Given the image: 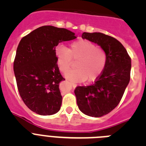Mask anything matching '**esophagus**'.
I'll return each mask as SVG.
<instances>
[{
    "label": "esophagus",
    "mask_w": 146,
    "mask_h": 146,
    "mask_svg": "<svg viewBox=\"0 0 146 146\" xmlns=\"http://www.w3.org/2000/svg\"><path fill=\"white\" fill-rule=\"evenodd\" d=\"M71 86H72V88H74L77 87V84H75V83H74V82H71Z\"/></svg>",
    "instance_id": "1"
}]
</instances>
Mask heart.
I'll use <instances>...</instances> for the list:
<instances>
[{
    "label": "heart",
    "instance_id": "1",
    "mask_svg": "<svg viewBox=\"0 0 146 146\" xmlns=\"http://www.w3.org/2000/svg\"><path fill=\"white\" fill-rule=\"evenodd\" d=\"M57 64L62 72L69 69L73 60L77 68L65 74L67 79L75 82L94 81L97 79L106 64V53L101 48L88 40H78L72 42L69 50L59 45L55 48Z\"/></svg>",
    "mask_w": 146,
    "mask_h": 146
}]
</instances>
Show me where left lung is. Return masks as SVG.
Instances as JSON below:
<instances>
[{
    "label": "left lung",
    "mask_w": 146,
    "mask_h": 146,
    "mask_svg": "<svg viewBox=\"0 0 146 146\" xmlns=\"http://www.w3.org/2000/svg\"><path fill=\"white\" fill-rule=\"evenodd\" d=\"M82 38L97 44L106 53L104 70L93 85L74 90L80 110L92 117H102L117 107L130 80L131 58L116 38L102 33H84Z\"/></svg>",
    "instance_id": "8db88e82"
}]
</instances>
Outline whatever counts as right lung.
Wrapping results in <instances>:
<instances>
[{"mask_svg": "<svg viewBox=\"0 0 146 146\" xmlns=\"http://www.w3.org/2000/svg\"><path fill=\"white\" fill-rule=\"evenodd\" d=\"M74 33L51 25L39 27L20 40L14 61L18 91L31 110L50 115L60 110V74L55 55L59 43L76 38Z\"/></svg>", "mask_w": 146, "mask_h": 146, "instance_id": "1", "label": "right lung"}]
</instances>
